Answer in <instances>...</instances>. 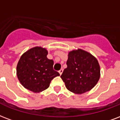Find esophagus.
Returning a JSON list of instances; mask_svg holds the SVG:
<instances>
[{
  "mask_svg": "<svg viewBox=\"0 0 120 120\" xmlns=\"http://www.w3.org/2000/svg\"><path fill=\"white\" fill-rule=\"evenodd\" d=\"M58 72H59L60 75H62V74L63 73V69H60V70L58 71Z\"/></svg>",
  "mask_w": 120,
  "mask_h": 120,
  "instance_id": "obj_1",
  "label": "esophagus"
}]
</instances>
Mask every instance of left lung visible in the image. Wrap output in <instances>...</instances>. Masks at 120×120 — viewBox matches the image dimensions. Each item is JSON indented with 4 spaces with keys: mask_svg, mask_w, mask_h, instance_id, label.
<instances>
[{
    "mask_svg": "<svg viewBox=\"0 0 120 120\" xmlns=\"http://www.w3.org/2000/svg\"><path fill=\"white\" fill-rule=\"evenodd\" d=\"M67 67L60 77L70 92L81 94L91 90L100 78V66L97 58L82 49L68 52Z\"/></svg>",
    "mask_w": 120,
    "mask_h": 120,
    "instance_id": "obj_1",
    "label": "left lung"
}]
</instances>
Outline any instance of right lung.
I'll return each instance as SVG.
<instances>
[{"label": "right lung", "mask_w": 120, "mask_h": 120, "mask_svg": "<svg viewBox=\"0 0 120 120\" xmlns=\"http://www.w3.org/2000/svg\"><path fill=\"white\" fill-rule=\"evenodd\" d=\"M48 51L35 46L24 53L17 63V78L24 88L35 93L50 86L52 80L60 74L53 70V60L47 58Z\"/></svg>", "instance_id": "add662e5"}]
</instances>
